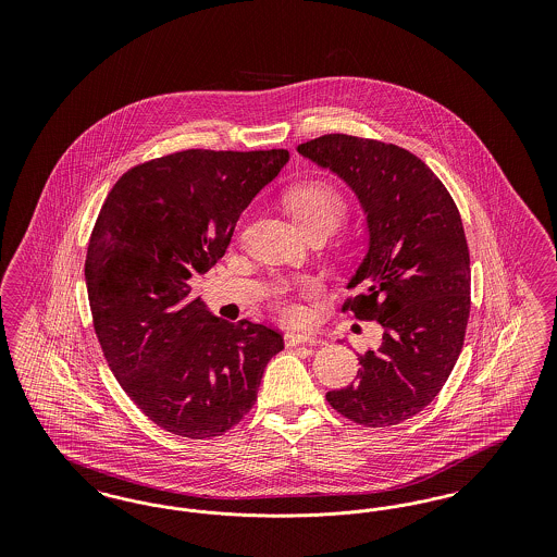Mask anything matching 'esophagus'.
Masks as SVG:
<instances>
[{"label":"esophagus","mask_w":557,"mask_h":557,"mask_svg":"<svg viewBox=\"0 0 557 557\" xmlns=\"http://www.w3.org/2000/svg\"><path fill=\"white\" fill-rule=\"evenodd\" d=\"M315 338L309 336V334H300V332H288L286 334V345L298 346V345H313Z\"/></svg>","instance_id":"1"}]
</instances>
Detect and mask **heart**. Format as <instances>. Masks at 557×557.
Instances as JSON below:
<instances>
[{"mask_svg": "<svg viewBox=\"0 0 557 557\" xmlns=\"http://www.w3.org/2000/svg\"><path fill=\"white\" fill-rule=\"evenodd\" d=\"M286 205L290 209L294 221L300 225V230L305 234L311 230H318V227L332 232L336 227V223L345 216L346 211L345 200L338 194V189L330 184H323V182H307V184L294 187L286 196ZM298 288L305 294L318 290L315 282H311V280H300ZM288 292H290L288 284H277L273 288L277 309L284 318L298 321L302 318V309L288 298Z\"/></svg>", "mask_w": 557, "mask_h": 557, "instance_id": "1", "label": "heart"}]
</instances>
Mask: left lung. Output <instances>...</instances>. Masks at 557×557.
Wrapping results in <instances>:
<instances>
[{"mask_svg": "<svg viewBox=\"0 0 557 557\" xmlns=\"http://www.w3.org/2000/svg\"><path fill=\"white\" fill-rule=\"evenodd\" d=\"M298 154L338 175L366 214L368 246L350 275L355 318L382 325V345L359 355V382L327 403L368 428L400 424L441 393L470 318V252L441 180L411 152L345 133L300 144Z\"/></svg>", "mask_w": 557, "mask_h": 557, "instance_id": "1", "label": "left lung"}]
</instances>
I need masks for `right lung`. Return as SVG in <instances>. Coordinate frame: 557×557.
<instances>
[{
	"label": "right lung",
	"instance_id": "right-lung-1",
	"mask_svg": "<svg viewBox=\"0 0 557 557\" xmlns=\"http://www.w3.org/2000/svg\"><path fill=\"white\" fill-rule=\"evenodd\" d=\"M288 150H184L129 169L108 194L85 257V284L108 366L160 428L207 441L252 409L284 348L280 332L214 318L189 280L230 246L242 211Z\"/></svg>",
	"mask_w": 557,
	"mask_h": 557
}]
</instances>
